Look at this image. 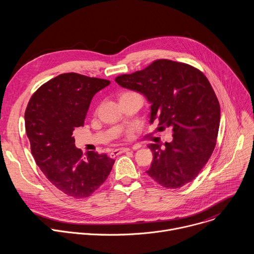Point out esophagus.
Returning a JSON list of instances; mask_svg holds the SVG:
<instances>
[{"instance_id":"esophagus-1","label":"esophagus","mask_w":254,"mask_h":254,"mask_svg":"<svg viewBox=\"0 0 254 254\" xmlns=\"http://www.w3.org/2000/svg\"><path fill=\"white\" fill-rule=\"evenodd\" d=\"M128 151H129L128 148H120V149L114 150L111 155H112V157H116V156H119V155H121V154H123V153H127V152H128Z\"/></svg>"}]
</instances>
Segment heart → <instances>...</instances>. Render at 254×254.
Listing matches in <instances>:
<instances>
[{
    "label": "heart",
    "mask_w": 254,
    "mask_h": 254,
    "mask_svg": "<svg viewBox=\"0 0 254 254\" xmlns=\"http://www.w3.org/2000/svg\"><path fill=\"white\" fill-rule=\"evenodd\" d=\"M131 94H136V93H134V92H131V91H127V92H124V93L121 95V97H120V98H122V97H125V96H127V95H131Z\"/></svg>",
    "instance_id": "1"
}]
</instances>
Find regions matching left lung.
Listing matches in <instances>:
<instances>
[{
	"label": "left lung",
	"mask_w": 254,
	"mask_h": 254,
	"mask_svg": "<svg viewBox=\"0 0 254 254\" xmlns=\"http://www.w3.org/2000/svg\"><path fill=\"white\" fill-rule=\"evenodd\" d=\"M116 82L146 96L150 124L173 128V140L164 149L148 146L154 160L147 174L168 189L192 182L214 151L220 124L219 101L207 77L186 63L159 59Z\"/></svg>",
	"instance_id": "left-lung-1"
}]
</instances>
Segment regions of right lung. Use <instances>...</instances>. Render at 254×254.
<instances>
[{"mask_svg":"<svg viewBox=\"0 0 254 254\" xmlns=\"http://www.w3.org/2000/svg\"><path fill=\"white\" fill-rule=\"evenodd\" d=\"M110 80L63 73L44 83L29 100L25 128L36 164L50 183L76 199L90 196L107 179L115 160L105 154H83L72 136L83 127L94 94Z\"/></svg>","mask_w":254,"mask_h":254,"instance_id":"add662e5","label":"right lung"}]
</instances>
